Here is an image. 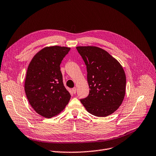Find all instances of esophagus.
<instances>
[{"instance_id":"obj_1","label":"esophagus","mask_w":156,"mask_h":156,"mask_svg":"<svg viewBox=\"0 0 156 156\" xmlns=\"http://www.w3.org/2000/svg\"><path fill=\"white\" fill-rule=\"evenodd\" d=\"M76 91H77V88H76V87L72 88V91H73V93L74 94L76 93Z\"/></svg>"}]
</instances>
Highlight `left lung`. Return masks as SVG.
I'll return each mask as SVG.
<instances>
[{"mask_svg":"<svg viewBox=\"0 0 156 156\" xmlns=\"http://www.w3.org/2000/svg\"><path fill=\"white\" fill-rule=\"evenodd\" d=\"M86 65L90 90L80 101L87 112L97 117L114 113L122 104L126 79L121 65L108 52L95 46H78Z\"/></svg>","mask_w":156,"mask_h":156,"instance_id":"left-lung-1","label":"left lung"}]
</instances>
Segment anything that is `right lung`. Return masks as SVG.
Segmentation results:
<instances>
[{"mask_svg":"<svg viewBox=\"0 0 156 156\" xmlns=\"http://www.w3.org/2000/svg\"><path fill=\"white\" fill-rule=\"evenodd\" d=\"M70 49L58 46L44 48L28 65L25 82L27 97L35 112L46 118L60 113L70 99L60 66Z\"/></svg>","mask_w":156,"mask_h":156,"instance_id":"right-lung-1","label":"right lung"}]
</instances>
